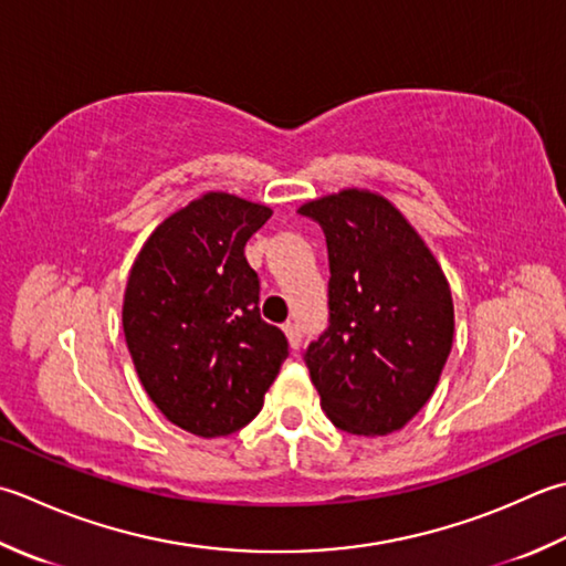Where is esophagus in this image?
<instances>
[{"label":"esophagus","instance_id":"obj_1","mask_svg":"<svg viewBox=\"0 0 566 566\" xmlns=\"http://www.w3.org/2000/svg\"><path fill=\"white\" fill-rule=\"evenodd\" d=\"M284 334H286V338H290V346H292V348L302 346L304 334H302V326H298L296 321H286V324H284Z\"/></svg>","mask_w":566,"mask_h":566}]
</instances>
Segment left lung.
<instances>
[{
    "instance_id": "obj_1",
    "label": "left lung",
    "mask_w": 566,
    "mask_h": 566,
    "mask_svg": "<svg viewBox=\"0 0 566 566\" xmlns=\"http://www.w3.org/2000/svg\"><path fill=\"white\" fill-rule=\"evenodd\" d=\"M298 213L328 248V328L304 350L321 409L348 434H390L427 405L451 353L447 276L378 193L346 188Z\"/></svg>"
}]
</instances>
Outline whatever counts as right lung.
I'll return each instance as SVG.
<instances>
[{"label": "right lung", "instance_id": "obj_1", "mask_svg": "<svg viewBox=\"0 0 566 566\" xmlns=\"http://www.w3.org/2000/svg\"><path fill=\"white\" fill-rule=\"evenodd\" d=\"M272 210L210 191L176 210L132 264L122 328L144 390L196 437L252 422L290 343L260 316L245 242Z\"/></svg>", "mask_w": 566, "mask_h": 566}]
</instances>
